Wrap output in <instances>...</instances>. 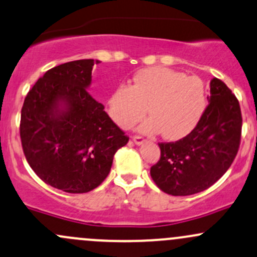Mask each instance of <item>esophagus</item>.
I'll return each instance as SVG.
<instances>
[{
    "label": "esophagus",
    "instance_id": "1",
    "mask_svg": "<svg viewBox=\"0 0 257 257\" xmlns=\"http://www.w3.org/2000/svg\"><path fill=\"white\" fill-rule=\"evenodd\" d=\"M134 142V144L136 145H143L145 143V140H144V138H142V137H133V139H132Z\"/></svg>",
    "mask_w": 257,
    "mask_h": 257
}]
</instances>
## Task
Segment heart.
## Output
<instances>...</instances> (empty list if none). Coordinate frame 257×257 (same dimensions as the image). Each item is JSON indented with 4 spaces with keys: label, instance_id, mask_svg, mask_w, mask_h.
Returning a JSON list of instances; mask_svg holds the SVG:
<instances>
[{
    "label": "heart",
    "instance_id": "heart-1",
    "mask_svg": "<svg viewBox=\"0 0 257 257\" xmlns=\"http://www.w3.org/2000/svg\"><path fill=\"white\" fill-rule=\"evenodd\" d=\"M203 81L169 67L140 70L132 86L119 85L108 97V114L121 129H131L144 117L140 133L160 134L166 140H180L191 133L207 108Z\"/></svg>",
    "mask_w": 257,
    "mask_h": 257
}]
</instances>
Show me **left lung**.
I'll return each instance as SVG.
<instances>
[{"mask_svg": "<svg viewBox=\"0 0 257 257\" xmlns=\"http://www.w3.org/2000/svg\"><path fill=\"white\" fill-rule=\"evenodd\" d=\"M196 128L175 143H160V160L150 169L154 182L171 196L202 192L230 167L239 150L241 112L236 97L217 77Z\"/></svg>", "mask_w": 257, "mask_h": 257, "instance_id": "1", "label": "left lung"}]
</instances>
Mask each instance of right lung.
<instances>
[{
    "instance_id": "add662e5",
    "label": "right lung",
    "mask_w": 257,
    "mask_h": 257,
    "mask_svg": "<svg viewBox=\"0 0 257 257\" xmlns=\"http://www.w3.org/2000/svg\"><path fill=\"white\" fill-rule=\"evenodd\" d=\"M93 59L48 70L24 99L21 140L33 171L47 185L86 193L108 176L113 156L129 138L88 92Z\"/></svg>"
}]
</instances>
